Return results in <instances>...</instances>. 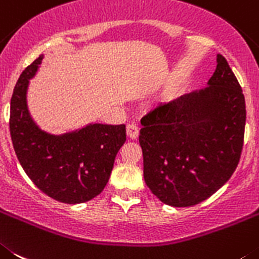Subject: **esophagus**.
<instances>
[{
	"label": "esophagus",
	"mask_w": 259,
	"mask_h": 259,
	"mask_svg": "<svg viewBox=\"0 0 259 259\" xmlns=\"http://www.w3.org/2000/svg\"><path fill=\"white\" fill-rule=\"evenodd\" d=\"M126 134L130 139H137L138 138V134H139L138 126L134 124H129L126 126Z\"/></svg>",
	"instance_id": "esophagus-1"
}]
</instances>
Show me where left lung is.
<instances>
[{
	"mask_svg": "<svg viewBox=\"0 0 259 259\" xmlns=\"http://www.w3.org/2000/svg\"><path fill=\"white\" fill-rule=\"evenodd\" d=\"M208 83L141 120L146 185L160 201L177 208L199 204L220 190L243 151L245 98L222 55H217Z\"/></svg>",
	"mask_w": 259,
	"mask_h": 259,
	"instance_id": "8db88e82",
	"label": "left lung"
}]
</instances>
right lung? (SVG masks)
<instances>
[{"label":"right lung","mask_w":259,"mask_h":259,"mask_svg":"<svg viewBox=\"0 0 259 259\" xmlns=\"http://www.w3.org/2000/svg\"><path fill=\"white\" fill-rule=\"evenodd\" d=\"M41 60L42 55L29 64L14 88L9 122L14 151L29 179L51 199L89 201L106 187L126 129L124 124H93L64 135L39 130L28 113L25 95Z\"/></svg>","instance_id":"right-lung-1"}]
</instances>
